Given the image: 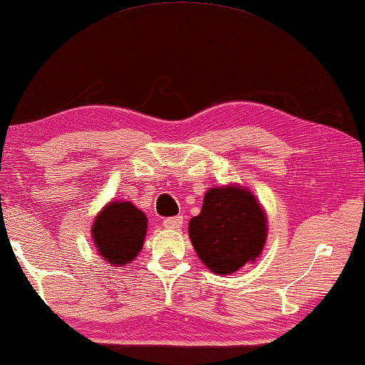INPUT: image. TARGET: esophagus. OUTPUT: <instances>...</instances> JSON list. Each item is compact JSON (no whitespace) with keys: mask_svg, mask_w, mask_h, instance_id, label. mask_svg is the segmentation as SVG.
<instances>
[{"mask_svg":"<svg viewBox=\"0 0 365 365\" xmlns=\"http://www.w3.org/2000/svg\"><path fill=\"white\" fill-rule=\"evenodd\" d=\"M164 227L166 229H174V231H178V229L182 227V216H174V217H166L163 221Z\"/></svg>","mask_w":365,"mask_h":365,"instance_id":"obj_1","label":"esophagus"}]
</instances>
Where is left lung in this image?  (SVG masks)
<instances>
[{
	"label": "left lung",
	"mask_w": 365,
	"mask_h": 365,
	"mask_svg": "<svg viewBox=\"0 0 365 365\" xmlns=\"http://www.w3.org/2000/svg\"><path fill=\"white\" fill-rule=\"evenodd\" d=\"M197 257L219 276L256 262L267 239V216L254 192L239 184L214 186L204 194L202 209L189 221Z\"/></svg>",
	"instance_id": "obj_1"
}]
</instances>
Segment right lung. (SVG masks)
Wrapping results in <instances>:
<instances>
[{
    "label": "right lung",
    "instance_id": "right-lung-1",
    "mask_svg": "<svg viewBox=\"0 0 365 365\" xmlns=\"http://www.w3.org/2000/svg\"><path fill=\"white\" fill-rule=\"evenodd\" d=\"M148 217L129 201H111L94 217L91 237L98 254L114 267L128 266L143 249Z\"/></svg>",
    "mask_w": 365,
    "mask_h": 365
}]
</instances>
